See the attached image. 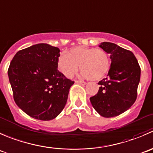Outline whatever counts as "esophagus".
I'll list each match as a JSON object with an SVG mask.
<instances>
[{
    "mask_svg": "<svg viewBox=\"0 0 153 153\" xmlns=\"http://www.w3.org/2000/svg\"><path fill=\"white\" fill-rule=\"evenodd\" d=\"M75 83H76V84H80V85H85L86 84L85 82L79 81V80H76V81H75Z\"/></svg>",
    "mask_w": 153,
    "mask_h": 153,
    "instance_id": "1",
    "label": "esophagus"
}]
</instances>
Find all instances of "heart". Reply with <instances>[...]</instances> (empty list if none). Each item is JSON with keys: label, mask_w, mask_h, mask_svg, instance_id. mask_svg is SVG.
<instances>
[{"label": "heart", "mask_w": 153, "mask_h": 153, "mask_svg": "<svg viewBox=\"0 0 153 153\" xmlns=\"http://www.w3.org/2000/svg\"><path fill=\"white\" fill-rule=\"evenodd\" d=\"M110 64L105 51L83 46L71 48L67 55H61L57 60L58 70L65 76L71 78L80 65L81 76L93 81L103 78L109 71Z\"/></svg>", "instance_id": "heart-1"}]
</instances>
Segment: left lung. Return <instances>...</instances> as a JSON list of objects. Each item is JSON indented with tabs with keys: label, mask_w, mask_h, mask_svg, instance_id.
I'll list each match as a JSON object with an SVG mask.
<instances>
[{
	"label": "left lung",
	"mask_w": 153,
	"mask_h": 153,
	"mask_svg": "<svg viewBox=\"0 0 153 153\" xmlns=\"http://www.w3.org/2000/svg\"><path fill=\"white\" fill-rule=\"evenodd\" d=\"M99 47L110 54L111 62L107 77L98 82L100 85L99 91L90 101L101 116L115 117L128 110L135 102L140 68L130 51L106 42Z\"/></svg>",
	"instance_id": "8db88e82"
}]
</instances>
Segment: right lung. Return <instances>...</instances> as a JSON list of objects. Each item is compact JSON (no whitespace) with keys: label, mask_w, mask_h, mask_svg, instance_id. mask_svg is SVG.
I'll return each instance as SVG.
<instances>
[{"label":"right lung","mask_w":153,"mask_h":153,"mask_svg":"<svg viewBox=\"0 0 153 153\" xmlns=\"http://www.w3.org/2000/svg\"><path fill=\"white\" fill-rule=\"evenodd\" d=\"M60 50L48 44H37L16 53L8 76L18 106L41 120L56 118L65 106L74 82L57 69Z\"/></svg>","instance_id":"1"}]
</instances>
